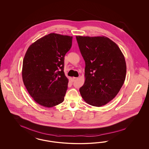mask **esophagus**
<instances>
[{"mask_svg":"<svg viewBox=\"0 0 149 149\" xmlns=\"http://www.w3.org/2000/svg\"><path fill=\"white\" fill-rule=\"evenodd\" d=\"M77 79H78V77H72V81H74V82L77 81Z\"/></svg>","mask_w":149,"mask_h":149,"instance_id":"esophagus-1","label":"esophagus"}]
</instances>
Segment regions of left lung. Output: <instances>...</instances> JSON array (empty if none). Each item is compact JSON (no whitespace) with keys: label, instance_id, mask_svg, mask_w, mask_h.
<instances>
[{"label":"left lung","instance_id":"8db88e82","mask_svg":"<svg viewBox=\"0 0 149 149\" xmlns=\"http://www.w3.org/2000/svg\"><path fill=\"white\" fill-rule=\"evenodd\" d=\"M85 62V81L80 92L87 103L101 107L113 99L125 80L126 64L113 41L104 36H77Z\"/></svg>","mask_w":149,"mask_h":149}]
</instances>
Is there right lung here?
Instances as JSON below:
<instances>
[{
	"instance_id": "right-lung-1",
	"label": "right lung",
	"mask_w": 149,
	"mask_h": 149,
	"mask_svg": "<svg viewBox=\"0 0 149 149\" xmlns=\"http://www.w3.org/2000/svg\"><path fill=\"white\" fill-rule=\"evenodd\" d=\"M72 36L50 33L32 44L23 59L22 79L37 103L51 108L62 103L68 88L64 72V56Z\"/></svg>"
}]
</instances>
